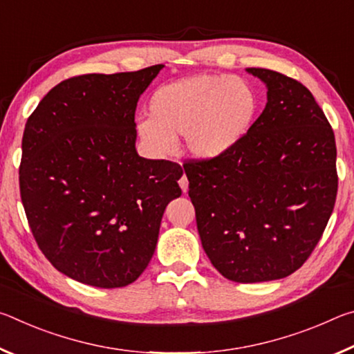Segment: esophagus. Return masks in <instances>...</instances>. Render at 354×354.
Returning a JSON list of instances; mask_svg holds the SVG:
<instances>
[{
  "instance_id": "obj_1",
  "label": "esophagus",
  "mask_w": 354,
  "mask_h": 354,
  "mask_svg": "<svg viewBox=\"0 0 354 354\" xmlns=\"http://www.w3.org/2000/svg\"><path fill=\"white\" fill-rule=\"evenodd\" d=\"M179 185H181V190L184 192V194H187V190H189V179H187V176H185V175L181 176V179H179Z\"/></svg>"
}]
</instances>
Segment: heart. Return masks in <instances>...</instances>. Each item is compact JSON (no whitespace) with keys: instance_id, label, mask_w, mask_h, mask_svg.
<instances>
[{"instance_id":"1","label":"heart","mask_w":354,"mask_h":354,"mask_svg":"<svg viewBox=\"0 0 354 354\" xmlns=\"http://www.w3.org/2000/svg\"><path fill=\"white\" fill-rule=\"evenodd\" d=\"M261 98L253 84L231 75H196L162 86L149 101L151 117L139 123L142 140L165 154L175 137L198 159L221 156L245 139L256 122Z\"/></svg>"}]
</instances>
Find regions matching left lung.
<instances>
[{
    "label": "left lung",
    "instance_id": "left-lung-1",
    "mask_svg": "<svg viewBox=\"0 0 354 354\" xmlns=\"http://www.w3.org/2000/svg\"><path fill=\"white\" fill-rule=\"evenodd\" d=\"M266 109L245 139L183 167L201 245L236 283L292 274L313 253L337 195L331 124L306 87L267 68Z\"/></svg>",
    "mask_w": 354,
    "mask_h": 354
}]
</instances>
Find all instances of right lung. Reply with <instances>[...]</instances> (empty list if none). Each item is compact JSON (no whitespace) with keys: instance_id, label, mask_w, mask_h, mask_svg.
<instances>
[{"instance_id":"obj_1","label":"right lung","mask_w":354,"mask_h":354,"mask_svg":"<svg viewBox=\"0 0 354 354\" xmlns=\"http://www.w3.org/2000/svg\"><path fill=\"white\" fill-rule=\"evenodd\" d=\"M162 68L68 77L26 122L19 175L28 223L53 267L80 283H134L181 195V165L136 151L137 101Z\"/></svg>"}]
</instances>
